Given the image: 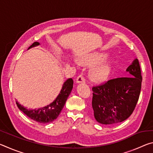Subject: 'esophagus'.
Wrapping results in <instances>:
<instances>
[{
	"label": "esophagus",
	"instance_id": "obj_1",
	"mask_svg": "<svg viewBox=\"0 0 153 153\" xmlns=\"http://www.w3.org/2000/svg\"><path fill=\"white\" fill-rule=\"evenodd\" d=\"M86 82V78L83 75H79V76L77 77L76 82L77 83H84Z\"/></svg>",
	"mask_w": 153,
	"mask_h": 153
}]
</instances>
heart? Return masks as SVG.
I'll list each match as a JSON object with an SVG mask.
<instances>
[{"label":"heart","mask_w":153,"mask_h":153,"mask_svg":"<svg viewBox=\"0 0 153 153\" xmlns=\"http://www.w3.org/2000/svg\"><path fill=\"white\" fill-rule=\"evenodd\" d=\"M107 58V55L105 53H96L91 55L82 56L78 59L79 64L85 66H94L101 63ZM111 65L107 63L95 67L90 72V79L93 82L100 83L105 81L110 74Z\"/></svg>","instance_id":"heart-1"}]
</instances>
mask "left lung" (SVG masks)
<instances>
[{
  "label": "left lung",
  "mask_w": 153,
  "mask_h": 153,
  "mask_svg": "<svg viewBox=\"0 0 153 153\" xmlns=\"http://www.w3.org/2000/svg\"><path fill=\"white\" fill-rule=\"evenodd\" d=\"M127 71L130 76L112 79L92 86V108L98 123H119L127 120L135 109L140 94L142 77L138 59Z\"/></svg>",
  "instance_id": "obj_1"
}]
</instances>
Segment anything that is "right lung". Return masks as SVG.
Listing matches in <instances>:
<instances>
[{
	"mask_svg": "<svg viewBox=\"0 0 153 153\" xmlns=\"http://www.w3.org/2000/svg\"><path fill=\"white\" fill-rule=\"evenodd\" d=\"M40 43L34 42L30 48L39 45ZM74 81L69 78L64 83L60 93L54 101L46 107L38 109H28L16 102L18 108L24 112L28 117L32 120L41 123H48L53 121L56 118L64 107L69 95L73 88Z\"/></svg>",
	"mask_w": 153,
	"mask_h": 153,
	"instance_id": "right-lung-1",
	"label": "right lung"
}]
</instances>
